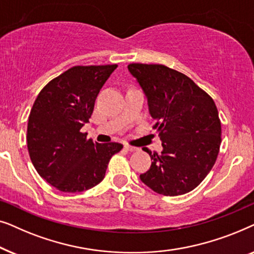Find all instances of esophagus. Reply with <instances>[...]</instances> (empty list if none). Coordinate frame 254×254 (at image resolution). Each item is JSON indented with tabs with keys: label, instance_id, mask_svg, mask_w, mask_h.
Wrapping results in <instances>:
<instances>
[{
	"label": "esophagus",
	"instance_id": "esophagus-1",
	"mask_svg": "<svg viewBox=\"0 0 254 254\" xmlns=\"http://www.w3.org/2000/svg\"><path fill=\"white\" fill-rule=\"evenodd\" d=\"M125 149L128 151H137L138 150V148L133 147V145H129V144H125Z\"/></svg>",
	"mask_w": 254,
	"mask_h": 254
}]
</instances>
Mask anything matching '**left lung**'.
<instances>
[{"mask_svg":"<svg viewBox=\"0 0 254 254\" xmlns=\"http://www.w3.org/2000/svg\"><path fill=\"white\" fill-rule=\"evenodd\" d=\"M156 120L163 151L144 148L152 159L140 175L158 194L182 195L193 190L216 162L221 145V120L214 100L190 77L164 64H130Z\"/></svg>","mask_w":254,"mask_h":254,"instance_id":"left-lung-1","label":"left lung"}]
</instances>
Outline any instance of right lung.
I'll return each instance as SVG.
<instances>
[{
  "instance_id": "obj_1",
  "label": "right lung",
  "mask_w": 254,
  "mask_h": 254,
  "mask_svg": "<svg viewBox=\"0 0 254 254\" xmlns=\"http://www.w3.org/2000/svg\"><path fill=\"white\" fill-rule=\"evenodd\" d=\"M118 64L75 65L39 92L27 124V149L41 178L65 193L92 189L105 177L117 142L93 143L82 133L97 96Z\"/></svg>"
}]
</instances>
